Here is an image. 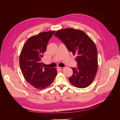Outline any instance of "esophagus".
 <instances>
[{"mask_svg":"<svg viewBox=\"0 0 120 120\" xmlns=\"http://www.w3.org/2000/svg\"><path fill=\"white\" fill-rule=\"evenodd\" d=\"M58 69L59 70H60L61 71H62V70H64L65 69V67H59Z\"/></svg>","mask_w":120,"mask_h":120,"instance_id":"1","label":"esophagus"}]
</instances>
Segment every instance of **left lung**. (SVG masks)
Returning a JSON list of instances; mask_svg holds the SVG:
<instances>
[{"label": "left lung", "instance_id": "8db88e82", "mask_svg": "<svg viewBox=\"0 0 120 120\" xmlns=\"http://www.w3.org/2000/svg\"><path fill=\"white\" fill-rule=\"evenodd\" d=\"M55 36L59 38L70 52L77 56V68H71L72 75L70 83L78 88H84L93 82L98 70V54L93 40L83 31L74 28L58 30Z\"/></svg>", "mask_w": 120, "mask_h": 120}]
</instances>
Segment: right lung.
<instances>
[{"label":"right lung","mask_w":120,"mask_h":120,"mask_svg":"<svg viewBox=\"0 0 120 120\" xmlns=\"http://www.w3.org/2000/svg\"><path fill=\"white\" fill-rule=\"evenodd\" d=\"M55 31L44 32L30 37L24 44L19 56V66L25 79L39 89L49 86L54 80L57 71L42 65L41 58Z\"/></svg>","instance_id":"add662e5"}]
</instances>
